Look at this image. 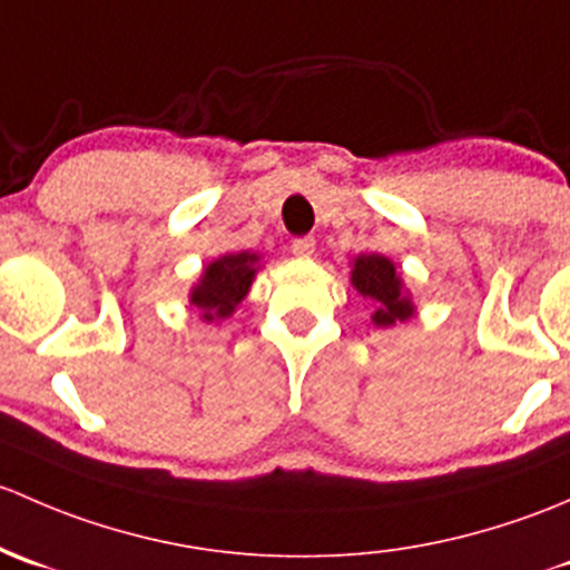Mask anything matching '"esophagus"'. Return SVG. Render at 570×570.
<instances>
[{
  "label": "esophagus",
  "instance_id": "esophagus-1",
  "mask_svg": "<svg viewBox=\"0 0 570 570\" xmlns=\"http://www.w3.org/2000/svg\"><path fill=\"white\" fill-rule=\"evenodd\" d=\"M291 252L296 257H313L315 252V238L313 236H302V238H293Z\"/></svg>",
  "mask_w": 570,
  "mask_h": 570
}]
</instances>
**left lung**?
<instances>
[{
    "mask_svg": "<svg viewBox=\"0 0 570 570\" xmlns=\"http://www.w3.org/2000/svg\"><path fill=\"white\" fill-rule=\"evenodd\" d=\"M351 285L356 293L371 298L375 304L373 324L395 326L397 321H409L414 315V304L409 291L403 287L401 274L395 272V263L384 255H360L354 257L351 268Z\"/></svg>",
    "mask_w": 570,
    "mask_h": 570,
    "instance_id": "left-lung-1",
    "label": "left lung"
}]
</instances>
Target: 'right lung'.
Returning <instances> with one entry per match:
<instances>
[{
	"mask_svg": "<svg viewBox=\"0 0 570 570\" xmlns=\"http://www.w3.org/2000/svg\"><path fill=\"white\" fill-rule=\"evenodd\" d=\"M257 261L261 255L255 252H233V255L216 257L203 268V277L191 287L189 304H195L205 321L230 318L249 293L257 274Z\"/></svg>",
	"mask_w": 570,
	"mask_h": 570,
	"instance_id": "add662e5",
	"label": "right lung"
}]
</instances>
